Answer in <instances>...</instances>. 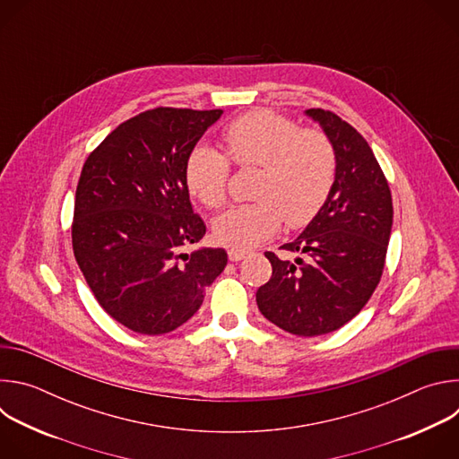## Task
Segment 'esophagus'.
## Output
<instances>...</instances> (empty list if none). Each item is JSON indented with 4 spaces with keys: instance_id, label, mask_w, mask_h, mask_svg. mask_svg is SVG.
I'll return each instance as SVG.
<instances>
[{
    "instance_id": "1",
    "label": "esophagus",
    "mask_w": 459,
    "mask_h": 459,
    "mask_svg": "<svg viewBox=\"0 0 459 459\" xmlns=\"http://www.w3.org/2000/svg\"><path fill=\"white\" fill-rule=\"evenodd\" d=\"M243 257H247V252H245V250L229 248V259H230V261H241Z\"/></svg>"
}]
</instances>
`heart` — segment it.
<instances>
[{
  "mask_svg": "<svg viewBox=\"0 0 459 459\" xmlns=\"http://www.w3.org/2000/svg\"><path fill=\"white\" fill-rule=\"evenodd\" d=\"M227 156L239 167H259L254 204L238 205L214 221L216 239L250 250L269 241L283 221L299 229L310 223L333 192L338 158L333 142L317 128L273 110H254L223 128ZM209 145L194 147L183 169L188 192L207 209L227 202L230 163Z\"/></svg>",
  "mask_w": 459,
  "mask_h": 459,
  "instance_id": "b5f03b06",
  "label": "heart"
}]
</instances>
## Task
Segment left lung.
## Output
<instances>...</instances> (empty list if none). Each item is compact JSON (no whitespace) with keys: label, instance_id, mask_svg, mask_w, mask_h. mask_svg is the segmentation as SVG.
I'll return each mask as SVG.
<instances>
[{"label":"left lung","instance_id":"1","mask_svg":"<svg viewBox=\"0 0 459 459\" xmlns=\"http://www.w3.org/2000/svg\"><path fill=\"white\" fill-rule=\"evenodd\" d=\"M336 149L338 172L329 200L307 229L281 248L294 261L265 252L271 280L255 292L257 308L296 336L338 331L376 290L392 230L386 178L358 130L331 110L308 108Z\"/></svg>","mask_w":459,"mask_h":459}]
</instances>
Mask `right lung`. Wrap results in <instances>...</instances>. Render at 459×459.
I'll return each instance as SVG.
<instances>
[{"label":"right lung","mask_w":459,"mask_h":459,"mask_svg":"<svg viewBox=\"0 0 459 459\" xmlns=\"http://www.w3.org/2000/svg\"><path fill=\"white\" fill-rule=\"evenodd\" d=\"M223 110L158 107L126 119L89 154L76 188L73 248L103 310L138 334L178 329L223 273V248H195L183 169Z\"/></svg>","instance_id":"add662e5"}]
</instances>
